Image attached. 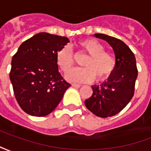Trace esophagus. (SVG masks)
<instances>
[{"label":"esophagus","mask_w":151,"mask_h":151,"mask_svg":"<svg viewBox=\"0 0 151 151\" xmlns=\"http://www.w3.org/2000/svg\"><path fill=\"white\" fill-rule=\"evenodd\" d=\"M72 86L75 87V88H79V87H81V85H80V84H76V83H73V84H72Z\"/></svg>","instance_id":"esophagus-1"}]
</instances>
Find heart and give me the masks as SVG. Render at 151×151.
<instances>
[{
	"label": "heart",
	"mask_w": 151,
	"mask_h": 151,
	"mask_svg": "<svg viewBox=\"0 0 151 151\" xmlns=\"http://www.w3.org/2000/svg\"><path fill=\"white\" fill-rule=\"evenodd\" d=\"M83 52L88 54L82 63L85 68L72 70L67 79L73 82H91L107 79L115 70L116 60L111 53L105 52L104 46L94 39H86L78 43ZM56 64L64 73H69L75 64V56L71 47H62L56 53Z\"/></svg>",
	"instance_id": "1"
}]
</instances>
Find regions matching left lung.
<instances>
[{"instance_id": "1", "label": "left lung", "mask_w": 151, "mask_h": 151, "mask_svg": "<svg viewBox=\"0 0 151 151\" xmlns=\"http://www.w3.org/2000/svg\"><path fill=\"white\" fill-rule=\"evenodd\" d=\"M107 41L116 60L115 70L100 86H93V94L85 100L88 110L97 116L106 118L119 113L133 98L137 78L136 58L123 41L104 34H95Z\"/></svg>"}]
</instances>
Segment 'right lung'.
<instances>
[{"instance_id":"obj_1","label":"right lung","mask_w":151,"mask_h":151,"mask_svg":"<svg viewBox=\"0 0 151 151\" xmlns=\"http://www.w3.org/2000/svg\"><path fill=\"white\" fill-rule=\"evenodd\" d=\"M68 38L41 32L22 43L11 62L9 78L15 98L26 113L34 116L50 114L71 85L63 78L56 53Z\"/></svg>"}]
</instances>
